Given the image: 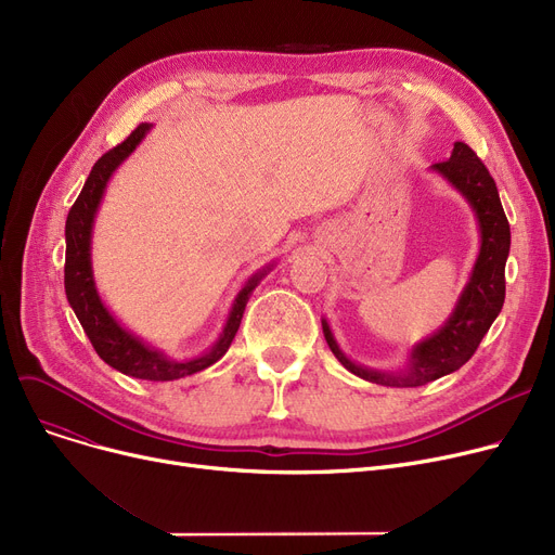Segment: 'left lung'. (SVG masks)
Masks as SVG:
<instances>
[{
	"label": "left lung",
	"mask_w": 555,
	"mask_h": 555,
	"mask_svg": "<svg viewBox=\"0 0 555 555\" xmlns=\"http://www.w3.org/2000/svg\"><path fill=\"white\" fill-rule=\"evenodd\" d=\"M431 170L439 172L470 204L481 233V245L470 279L446 324L412 346L404 369L377 371L346 358L328 322L322 319L324 337L341 366L362 380L383 387H421L461 369L475 356L483 335L502 312L506 297L504 270L511 251V227L502 209L498 184L475 151L463 141L454 143L448 162L434 164Z\"/></svg>",
	"instance_id": "left-lung-1"
}]
</instances>
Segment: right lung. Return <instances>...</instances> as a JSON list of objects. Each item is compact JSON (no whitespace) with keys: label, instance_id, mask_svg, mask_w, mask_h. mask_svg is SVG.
Listing matches in <instances>:
<instances>
[{"label":"right lung","instance_id":"add662e5","mask_svg":"<svg viewBox=\"0 0 555 555\" xmlns=\"http://www.w3.org/2000/svg\"><path fill=\"white\" fill-rule=\"evenodd\" d=\"M151 128H153L151 124H141L126 141H121L116 149L107 151L94 164L90 178H87L80 195L74 202V207L69 209L67 224H65V241H67L65 293L85 335L90 337L94 351L105 364L130 377H139V380L168 383V380H180V377L204 371L207 366L216 364L229 351L233 337L238 333L241 319L254 293V287L268 276V272L274 268V260L245 281L241 293L231 304L220 337L216 339V344L209 348V351L202 356H195L189 360H172L116 322V317L105 308L103 299L99 297V289L94 283L92 229H94V218L101 207L105 186L114 175V170L134 153V149L143 141V137L151 132Z\"/></svg>","mask_w":555,"mask_h":555}]
</instances>
